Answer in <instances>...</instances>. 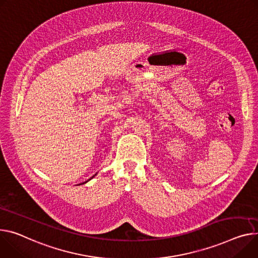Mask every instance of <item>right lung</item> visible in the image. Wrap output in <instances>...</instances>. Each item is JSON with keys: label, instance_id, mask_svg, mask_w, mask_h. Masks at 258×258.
Segmentation results:
<instances>
[{"label": "right lung", "instance_id": "add662e5", "mask_svg": "<svg viewBox=\"0 0 258 258\" xmlns=\"http://www.w3.org/2000/svg\"><path fill=\"white\" fill-rule=\"evenodd\" d=\"M97 174H98V173H97ZM97 174H95V175H93V176H92V177H91V178H90V179H88V180H87V181H85V182H83V183H81V184H84V183H86V182H88V181H89V180H91V179H92V178H93V177H95V176H96V175H97ZM79 185H80V184H79Z\"/></svg>", "mask_w": 258, "mask_h": 258}]
</instances>
